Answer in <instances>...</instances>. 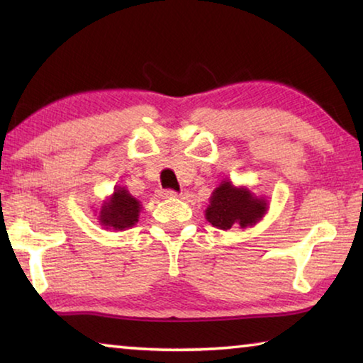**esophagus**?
<instances>
[{"mask_svg":"<svg viewBox=\"0 0 363 363\" xmlns=\"http://www.w3.org/2000/svg\"><path fill=\"white\" fill-rule=\"evenodd\" d=\"M158 196L160 199H174V196H177V192H174V190H158Z\"/></svg>","mask_w":363,"mask_h":363,"instance_id":"34e87169","label":"esophagus"}]
</instances>
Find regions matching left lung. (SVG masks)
I'll list each match as a JSON object with an SVG mask.
<instances>
[{"mask_svg":"<svg viewBox=\"0 0 363 363\" xmlns=\"http://www.w3.org/2000/svg\"><path fill=\"white\" fill-rule=\"evenodd\" d=\"M267 211L264 196H256L247 187H235L230 181H223L211 194L205 216L213 227L229 230L233 225L251 227L259 223Z\"/></svg>","mask_w":363,"mask_h":363,"instance_id":"1","label":"left lung"}]
</instances>
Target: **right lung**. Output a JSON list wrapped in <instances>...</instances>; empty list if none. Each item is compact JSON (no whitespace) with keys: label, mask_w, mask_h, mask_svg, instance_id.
<instances>
[{"label":"right lung","mask_w":363,"mask_h":363,"mask_svg":"<svg viewBox=\"0 0 363 363\" xmlns=\"http://www.w3.org/2000/svg\"><path fill=\"white\" fill-rule=\"evenodd\" d=\"M139 213L140 201L134 199L125 187H118L102 205L99 211V223L106 229L125 230L138 223Z\"/></svg>","instance_id":"right-lung-1"}]
</instances>
